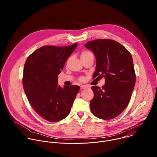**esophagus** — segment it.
Here are the masks:
<instances>
[{"label": "esophagus", "mask_w": 157, "mask_h": 157, "mask_svg": "<svg viewBox=\"0 0 157 157\" xmlns=\"http://www.w3.org/2000/svg\"><path fill=\"white\" fill-rule=\"evenodd\" d=\"M80 87H81V89H86L87 87V86H85V85H81L80 86Z\"/></svg>", "instance_id": "1"}]
</instances>
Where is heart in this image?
I'll list each match as a JSON object with an SVG mask.
<instances>
[{"label":"heart","mask_w":157,"mask_h":157,"mask_svg":"<svg viewBox=\"0 0 157 157\" xmlns=\"http://www.w3.org/2000/svg\"><path fill=\"white\" fill-rule=\"evenodd\" d=\"M91 55H93V53L91 52H90L89 50H84L81 52V58H84L86 57H87L89 56H91ZM80 80H82V79H81Z\"/></svg>","instance_id":"1"}]
</instances>
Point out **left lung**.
<instances>
[{
	"label": "left lung",
	"instance_id": "1",
	"mask_svg": "<svg viewBox=\"0 0 157 157\" xmlns=\"http://www.w3.org/2000/svg\"><path fill=\"white\" fill-rule=\"evenodd\" d=\"M84 47L93 52L96 58L93 78H105L102 87H91L94 98L90 101L91 111L101 119H113L126 108L135 86L132 55L113 40L97 39L88 41Z\"/></svg>",
	"mask_w": 157,
	"mask_h": 157
}]
</instances>
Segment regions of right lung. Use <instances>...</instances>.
I'll return each instance as SVG.
<instances>
[{"mask_svg":"<svg viewBox=\"0 0 157 157\" xmlns=\"http://www.w3.org/2000/svg\"><path fill=\"white\" fill-rule=\"evenodd\" d=\"M77 44L43 46L25 61L22 78L24 91L36 113L47 121L58 122L68 116L80 89L76 85H58V75Z\"/></svg>","mask_w":157,"mask_h":157,"instance_id":"1","label":"right lung"}]
</instances>
